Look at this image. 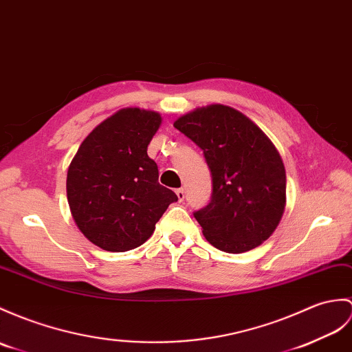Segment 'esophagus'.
I'll return each instance as SVG.
<instances>
[{
  "instance_id": "1",
  "label": "esophagus",
  "mask_w": 352,
  "mask_h": 352,
  "mask_svg": "<svg viewBox=\"0 0 352 352\" xmlns=\"http://www.w3.org/2000/svg\"><path fill=\"white\" fill-rule=\"evenodd\" d=\"M175 195H177V198H178L179 202L184 201V189H183V187H182V189H177Z\"/></svg>"
}]
</instances>
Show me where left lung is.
Segmentation results:
<instances>
[{
    "mask_svg": "<svg viewBox=\"0 0 352 352\" xmlns=\"http://www.w3.org/2000/svg\"><path fill=\"white\" fill-rule=\"evenodd\" d=\"M174 127L204 151L213 193L193 216L210 244L243 253L263 244L287 206V174L279 151L255 122L231 106L184 113Z\"/></svg>",
    "mask_w": 352,
    "mask_h": 352,
    "instance_id": "8db88e82",
    "label": "left lung"
}]
</instances>
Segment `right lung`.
<instances>
[{
    "label": "right lung",
    "instance_id": "obj_1",
    "mask_svg": "<svg viewBox=\"0 0 352 352\" xmlns=\"http://www.w3.org/2000/svg\"><path fill=\"white\" fill-rule=\"evenodd\" d=\"M162 124L159 112L122 108L84 139L67 170V201L79 231L108 252L150 239L177 195L159 184L146 148Z\"/></svg>",
    "mask_w": 352,
    "mask_h": 352
}]
</instances>
